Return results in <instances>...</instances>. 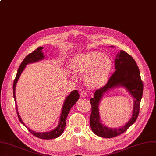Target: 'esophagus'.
Masks as SVG:
<instances>
[{
    "instance_id": "34e87169",
    "label": "esophagus",
    "mask_w": 156,
    "mask_h": 156,
    "mask_svg": "<svg viewBox=\"0 0 156 156\" xmlns=\"http://www.w3.org/2000/svg\"><path fill=\"white\" fill-rule=\"evenodd\" d=\"M80 95L82 97H86L87 96V92H86L85 90L81 91V92H80Z\"/></svg>"
}]
</instances>
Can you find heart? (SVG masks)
Segmentation results:
<instances>
[{"instance_id":"b5f03b06","label":"heart","mask_w":156,"mask_h":156,"mask_svg":"<svg viewBox=\"0 0 156 156\" xmlns=\"http://www.w3.org/2000/svg\"><path fill=\"white\" fill-rule=\"evenodd\" d=\"M71 66L76 73H86V83L89 87L96 88L106 83L112 68V62L108 55L99 51H91L75 56Z\"/></svg>"}]
</instances>
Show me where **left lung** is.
Listing matches in <instances>:
<instances>
[{
	"instance_id": "left-lung-1",
	"label": "left lung",
	"mask_w": 156,
	"mask_h": 156,
	"mask_svg": "<svg viewBox=\"0 0 156 156\" xmlns=\"http://www.w3.org/2000/svg\"><path fill=\"white\" fill-rule=\"evenodd\" d=\"M110 47L113 48L114 46ZM115 72L110 77L108 83L103 87L97 90L94 98L90 99L92 105L91 128L95 135L105 138H112L121 135L136 122L143 96V83L135 60L125 51L120 50L115 59ZM117 87H123L131 94L134 99V106L131 119L123 126L114 129L106 127L101 123L98 106L104 94L108 90Z\"/></svg>"
}]
</instances>
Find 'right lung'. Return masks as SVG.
I'll return each instance as SVG.
<instances>
[{
	"mask_svg": "<svg viewBox=\"0 0 156 156\" xmlns=\"http://www.w3.org/2000/svg\"><path fill=\"white\" fill-rule=\"evenodd\" d=\"M42 49H43V47H39L38 48H37L35 51H34L32 53H30L29 55H27L24 58V59L22 63L20 64L17 73V76H16V77L13 81V98L15 101L16 110H17V115L20 122L22 123L24 126H25L27 128H28V130L35 136L41 139H55L59 137L63 133L64 130V128H65V126H66V120L68 113L69 110H70V109L72 108V106L77 103V101L79 99V94L77 92V90L72 91V92H70V94L66 97L65 100H64L63 105H62L59 122H58L57 126L55 128H54L53 130L49 132H36L34 130H31L30 128L26 126V125L24 123L22 119H21V117L19 114L17 105V103H16V98H15L16 84H17L18 82V80L20 76L21 73H22V72H23L27 64L34 63L44 59L45 56L44 55L43 53H42Z\"/></svg>",
	"mask_w": 156,
	"mask_h": 156,
	"instance_id": "right-lung-1",
	"label": "right lung"
}]
</instances>
